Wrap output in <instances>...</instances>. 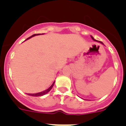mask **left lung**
<instances>
[{"label": "left lung", "instance_id": "obj_1", "mask_svg": "<svg viewBox=\"0 0 126 126\" xmlns=\"http://www.w3.org/2000/svg\"><path fill=\"white\" fill-rule=\"evenodd\" d=\"M91 38H92V39L93 40H94V41H97L96 40V39H94V38H93L92 36H91ZM99 42H100V43H101V44H103V43H102V42H101V41H99ZM103 45H104V44H103Z\"/></svg>", "mask_w": 126, "mask_h": 126}]
</instances>
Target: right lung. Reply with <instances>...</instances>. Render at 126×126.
I'll return each instance as SVG.
<instances>
[{
	"instance_id": "add662e5",
	"label": "right lung",
	"mask_w": 126,
	"mask_h": 126,
	"mask_svg": "<svg viewBox=\"0 0 126 126\" xmlns=\"http://www.w3.org/2000/svg\"><path fill=\"white\" fill-rule=\"evenodd\" d=\"M39 34H33V35H32V36H30V37H29V38H27V39H26V40H27V39H29V38H32V37H33V36H36V35H39ZM54 83H55V81H54V82H53V84H52V85L51 86V87H49V88H47V90H45V91L37 93V94H28V95H31V96H34V97H39V96L44 95H45V94H47V92H49L51 90V88H53V85H54Z\"/></svg>"
}]
</instances>
